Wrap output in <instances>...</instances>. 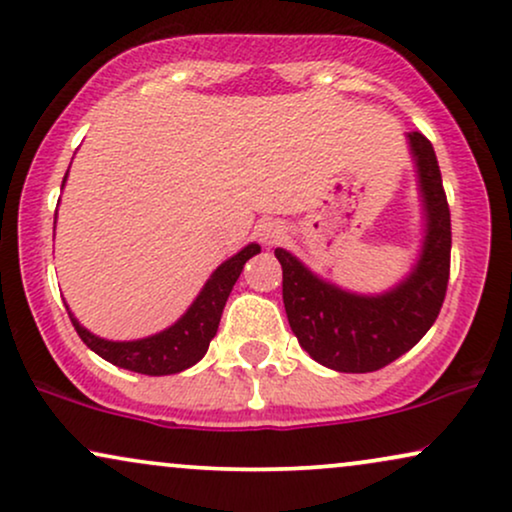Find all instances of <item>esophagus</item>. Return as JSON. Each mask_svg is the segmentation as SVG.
I'll use <instances>...</instances> for the list:
<instances>
[{
    "mask_svg": "<svg viewBox=\"0 0 512 512\" xmlns=\"http://www.w3.org/2000/svg\"><path fill=\"white\" fill-rule=\"evenodd\" d=\"M257 236H260L264 245H279L286 238V229H283L279 221H264L260 229H257Z\"/></svg>",
    "mask_w": 512,
    "mask_h": 512,
    "instance_id": "obj_1",
    "label": "esophagus"
}]
</instances>
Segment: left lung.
<instances>
[{
    "label": "left lung",
    "instance_id": "left-lung-1",
    "mask_svg": "<svg viewBox=\"0 0 512 512\" xmlns=\"http://www.w3.org/2000/svg\"><path fill=\"white\" fill-rule=\"evenodd\" d=\"M422 202V243L410 272L381 293H357L312 272L293 252L276 248L283 269V307L303 350L319 365L365 374L391 365L432 329L451 269V212L434 147L405 135Z\"/></svg>",
    "mask_w": 512,
    "mask_h": 512
}]
</instances>
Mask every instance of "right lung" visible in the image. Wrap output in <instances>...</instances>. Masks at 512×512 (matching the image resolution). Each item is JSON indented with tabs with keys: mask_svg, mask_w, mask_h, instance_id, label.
Returning a JSON list of instances; mask_svg holds the SVG:
<instances>
[{
	"mask_svg": "<svg viewBox=\"0 0 512 512\" xmlns=\"http://www.w3.org/2000/svg\"><path fill=\"white\" fill-rule=\"evenodd\" d=\"M66 178H69V171H66L64 183ZM64 183H61V188H64ZM260 250L262 248L257 243H248L229 260L221 262L205 281V286L197 293V298L190 303L188 310L174 324L152 336L135 338V341H109V338H102L85 329L69 310V305H66V310H69L71 324L76 326L78 336L83 338L85 346L92 353L100 355L102 360L112 362V365L121 369H128V372L147 374V377L178 374L205 357L209 341L217 336L221 312H224L231 288L236 286L245 262L255 257Z\"/></svg>",
	"mask_w": 512,
	"mask_h": 512,
	"instance_id": "right-lung-1",
	"label": "right lung"
}]
</instances>
